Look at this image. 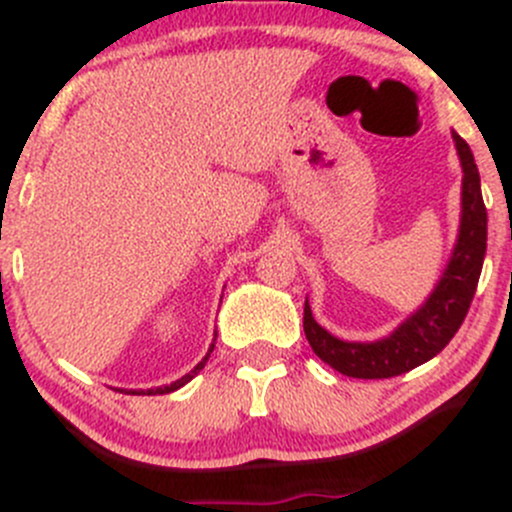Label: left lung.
I'll return each mask as SVG.
<instances>
[{
    "instance_id": "1",
    "label": "left lung",
    "mask_w": 512,
    "mask_h": 512,
    "mask_svg": "<svg viewBox=\"0 0 512 512\" xmlns=\"http://www.w3.org/2000/svg\"><path fill=\"white\" fill-rule=\"evenodd\" d=\"M461 160V224L451 258L441 273L439 283L416 313L409 315L392 335L374 342H347L330 335L323 325L315 323L310 305L305 300L303 330L315 355L337 372L357 379L397 377L414 367L424 365L439 355L451 337L458 333L486 258L488 214L481 194V175L468 142L451 133Z\"/></svg>"
}]
</instances>
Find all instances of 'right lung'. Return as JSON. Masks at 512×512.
<instances>
[{
	"label": "right lung",
	"mask_w": 512,
	"mask_h": 512,
	"mask_svg": "<svg viewBox=\"0 0 512 512\" xmlns=\"http://www.w3.org/2000/svg\"><path fill=\"white\" fill-rule=\"evenodd\" d=\"M212 350H214V345L209 347V352H207V355H204V360L199 362V365L194 367L192 372H187V374H184V377H179L177 382H172V384H165V387H155V389H130V392H133V394H170V392H175V389L184 387V384H187L189 379L194 377V374H197L199 370H202L204 365H207V360H209V355H212Z\"/></svg>",
	"instance_id": "1"
}]
</instances>
